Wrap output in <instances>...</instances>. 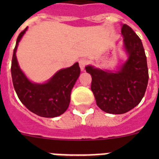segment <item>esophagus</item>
<instances>
[{
	"instance_id": "esophagus-1",
	"label": "esophagus",
	"mask_w": 159,
	"mask_h": 159,
	"mask_svg": "<svg viewBox=\"0 0 159 159\" xmlns=\"http://www.w3.org/2000/svg\"><path fill=\"white\" fill-rule=\"evenodd\" d=\"M88 61L87 59H80V60H79V64H80V67L81 71H84V68H85V67H86V65L88 64Z\"/></svg>"
}]
</instances>
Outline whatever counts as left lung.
<instances>
[{"mask_svg":"<svg viewBox=\"0 0 159 159\" xmlns=\"http://www.w3.org/2000/svg\"><path fill=\"white\" fill-rule=\"evenodd\" d=\"M122 35L128 59L116 72L87 66L92 75L91 89L97 106L107 113L124 114L137 106L145 95L148 67L143 43L133 29L122 25Z\"/></svg>","mask_w":159,"mask_h":159,"instance_id":"1","label":"left lung"}]
</instances>
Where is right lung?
Segmentation results:
<instances>
[{
  "instance_id": "obj_1",
  "label": "right lung",
  "mask_w": 159,
  "mask_h": 159,
  "mask_svg": "<svg viewBox=\"0 0 159 159\" xmlns=\"http://www.w3.org/2000/svg\"><path fill=\"white\" fill-rule=\"evenodd\" d=\"M27 29L19 34L13 50L11 74L14 89L20 102L30 111L41 117H57L69 106L71 89L80 74V68L75 63L57 71L45 84L31 82L20 68L16 56L18 43Z\"/></svg>"
}]
</instances>
